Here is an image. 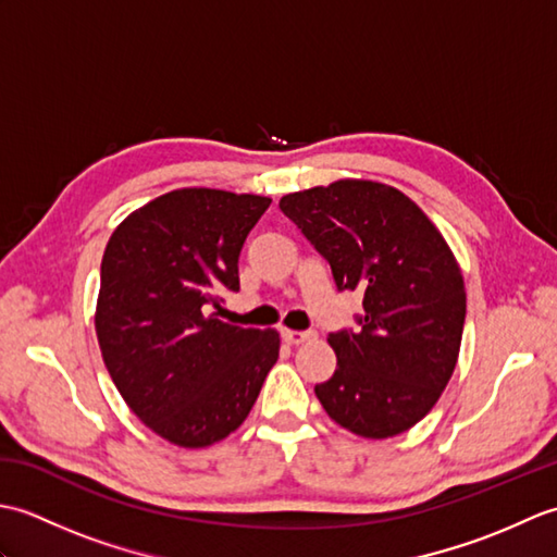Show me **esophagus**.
<instances>
[{
  "instance_id": "34e87169",
  "label": "esophagus",
  "mask_w": 557,
  "mask_h": 557,
  "mask_svg": "<svg viewBox=\"0 0 557 557\" xmlns=\"http://www.w3.org/2000/svg\"><path fill=\"white\" fill-rule=\"evenodd\" d=\"M315 337V333H301V330H282V339L287 345H304V342H311Z\"/></svg>"
}]
</instances>
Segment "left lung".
Listing matches in <instances>:
<instances>
[{"instance_id": "obj_1", "label": "left lung", "mask_w": 557, "mask_h": 557, "mask_svg": "<svg viewBox=\"0 0 557 557\" xmlns=\"http://www.w3.org/2000/svg\"><path fill=\"white\" fill-rule=\"evenodd\" d=\"M280 210L327 260L337 289L363 294L359 327L327 335L337 369L315 397L361 437L409 431L441 399L465 330V280L443 234L381 182L313 186L282 196Z\"/></svg>"}]
</instances>
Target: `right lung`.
<instances>
[{
	"label": "right lung",
	"mask_w": 557,
	"mask_h": 557,
	"mask_svg": "<svg viewBox=\"0 0 557 557\" xmlns=\"http://www.w3.org/2000/svg\"><path fill=\"white\" fill-rule=\"evenodd\" d=\"M270 198L176 188L134 210L100 265L96 333L120 395L152 433L208 447L239 429L280 357L277 330L222 323L239 253Z\"/></svg>",
	"instance_id": "add662e5"
}]
</instances>
